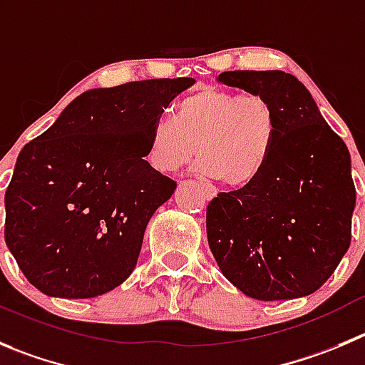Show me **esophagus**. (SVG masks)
Here are the masks:
<instances>
[{
    "label": "esophagus",
    "mask_w": 365,
    "mask_h": 365,
    "mask_svg": "<svg viewBox=\"0 0 365 365\" xmlns=\"http://www.w3.org/2000/svg\"><path fill=\"white\" fill-rule=\"evenodd\" d=\"M202 190H204V193H206L207 199H213V197L217 195V190H215L211 185H202Z\"/></svg>",
    "instance_id": "esophagus-1"
}]
</instances>
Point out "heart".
Returning a JSON list of instances; mask_svg holds the SVG:
<instances>
[{
	"label": "heart",
	"mask_w": 365,
	"mask_h": 365,
	"mask_svg": "<svg viewBox=\"0 0 365 365\" xmlns=\"http://www.w3.org/2000/svg\"><path fill=\"white\" fill-rule=\"evenodd\" d=\"M276 140V109L267 96L204 86L180 100L175 120L155 118L147 159L168 173L186 165L197 150L200 173L227 186H244L265 168Z\"/></svg>",
	"instance_id": "obj_1"
}]
</instances>
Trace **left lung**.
<instances>
[{
  "label": "left lung",
  "instance_id": "left-lung-1",
  "mask_svg": "<svg viewBox=\"0 0 365 365\" xmlns=\"http://www.w3.org/2000/svg\"><path fill=\"white\" fill-rule=\"evenodd\" d=\"M218 82L272 102L277 140L265 168L207 204V244L222 274L252 299L304 297L351 244V158L310 91L284 71H224Z\"/></svg>",
  "mask_w": 365,
  "mask_h": 365
}]
</instances>
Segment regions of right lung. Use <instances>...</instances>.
<instances>
[{"label":"right lung","mask_w":365,"mask_h":365,"mask_svg":"<svg viewBox=\"0 0 365 365\" xmlns=\"http://www.w3.org/2000/svg\"><path fill=\"white\" fill-rule=\"evenodd\" d=\"M195 78H155L76 96L19 152L5 192V242L46 296L96 297L138 263L148 220L177 182L145 161L148 133Z\"/></svg>","instance_id":"obj_1"}]
</instances>
